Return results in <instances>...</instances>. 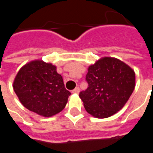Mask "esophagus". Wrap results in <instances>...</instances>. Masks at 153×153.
Wrapping results in <instances>:
<instances>
[{
    "label": "esophagus",
    "instance_id": "1",
    "mask_svg": "<svg viewBox=\"0 0 153 153\" xmlns=\"http://www.w3.org/2000/svg\"><path fill=\"white\" fill-rule=\"evenodd\" d=\"M80 92V88H79V87H77V88H75L72 91V93H79Z\"/></svg>",
    "mask_w": 153,
    "mask_h": 153
}]
</instances>
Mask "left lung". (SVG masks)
Returning a JSON list of instances; mask_svg holds the SVG:
<instances>
[{
    "instance_id": "8db88e82",
    "label": "left lung",
    "mask_w": 153,
    "mask_h": 153,
    "mask_svg": "<svg viewBox=\"0 0 153 153\" xmlns=\"http://www.w3.org/2000/svg\"><path fill=\"white\" fill-rule=\"evenodd\" d=\"M88 87L79 93L84 108L90 115L107 118L123 108L135 87V73L121 60L103 57L88 67Z\"/></svg>"
}]
</instances>
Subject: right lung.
<instances>
[{"mask_svg": "<svg viewBox=\"0 0 153 153\" xmlns=\"http://www.w3.org/2000/svg\"><path fill=\"white\" fill-rule=\"evenodd\" d=\"M13 88L23 106L44 117L60 112L71 94L65 89L56 67L42 60H33L22 67Z\"/></svg>", "mask_w": 153, "mask_h": 153, "instance_id": "obj_1", "label": "right lung"}]
</instances>
